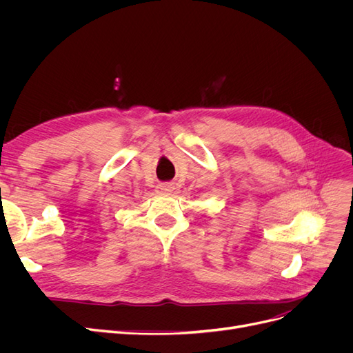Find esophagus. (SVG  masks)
Here are the masks:
<instances>
[{"instance_id": "34e87169", "label": "esophagus", "mask_w": 353, "mask_h": 353, "mask_svg": "<svg viewBox=\"0 0 353 353\" xmlns=\"http://www.w3.org/2000/svg\"><path fill=\"white\" fill-rule=\"evenodd\" d=\"M157 193L162 196H170L175 191V185L172 183H162L156 187Z\"/></svg>"}]
</instances>
